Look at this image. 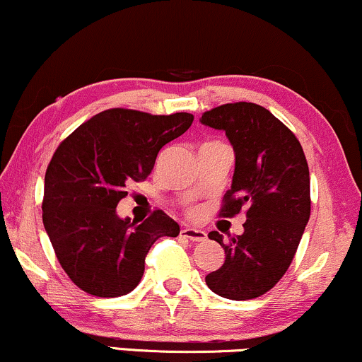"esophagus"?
Segmentation results:
<instances>
[{"label":"esophagus","instance_id":"34e87169","mask_svg":"<svg viewBox=\"0 0 362 362\" xmlns=\"http://www.w3.org/2000/svg\"><path fill=\"white\" fill-rule=\"evenodd\" d=\"M181 235L185 237V239H189L193 242H203L206 239V233L203 232L202 228H194V227H182Z\"/></svg>","mask_w":362,"mask_h":362}]
</instances>
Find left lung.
<instances>
[{
  "mask_svg": "<svg viewBox=\"0 0 362 362\" xmlns=\"http://www.w3.org/2000/svg\"><path fill=\"white\" fill-rule=\"evenodd\" d=\"M203 125L222 130L235 154L223 216L244 208L242 235L210 232L225 262L205 281L228 300H252L269 291L290 267L310 218V173L303 148L290 129L256 103H227L205 112Z\"/></svg>",
  "mask_w": 362,
  "mask_h": 362,
  "instance_id": "8db88e82",
  "label": "left lung"
}]
</instances>
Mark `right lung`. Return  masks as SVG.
<instances>
[{
	"instance_id": "add662e5",
	"label": "right lung",
	"mask_w": 362,
	"mask_h": 362,
	"mask_svg": "<svg viewBox=\"0 0 362 362\" xmlns=\"http://www.w3.org/2000/svg\"><path fill=\"white\" fill-rule=\"evenodd\" d=\"M191 113L148 115L113 108L89 118L57 147L45 173L44 227L76 286L101 298L127 295L160 237L180 225L157 210L142 223L117 205L130 181L146 180L165 144L185 134Z\"/></svg>"
}]
</instances>
